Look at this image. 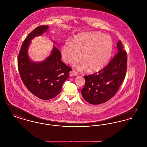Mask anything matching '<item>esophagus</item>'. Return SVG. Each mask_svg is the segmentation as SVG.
I'll list each match as a JSON object with an SVG mask.
<instances>
[{"instance_id":"esophagus-1","label":"esophagus","mask_w":147,"mask_h":147,"mask_svg":"<svg viewBox=\"0 0 147 147\" xmlns=\"http://www.w3.org/2000/svg\"><path fill=\"white\" fill-rule=\"evenodd\" d=\"M78 73H77L76 71H75L74 70H72L71 71H70V73H69V75L70 76H77Z\"/></svg>"}]
</instances>
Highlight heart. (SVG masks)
I'll return each mask as SVG.
<instances>
[{
  "instance_id": "1",
  "label": "heart",
  "mask_w": 147,
  "mask_h": 147,
  "mask_svg": "<svg viewBox=\"0 0 147 147\" xmlns=\"http://www.w3.org/2000/svg\"><path fill=\"white\" fill-rule=\"evenodd\" d=\"M113 50L111 37L100 32H85L76 35L71 42H67L61 49L64 61L68 64L74 63L82 51L83 62L79 68L89 67L91 71L101 70L109 63Z\"/></svg>"
}]
</instances>
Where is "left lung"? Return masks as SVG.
Here are the masks:
<instances>
[{
    "instance_id": "obj_1",
    "label": "left lung",
    "mask_w": 147,
    "mask_h": 147,
    "mask_svg": "<svg viewBox=\"0 0 147 147\" xmlns=\"http://www.w3.org/2000/svg\"><path fill=\"white\" fill-rule=\"evenodd\" d=\"M118 53L101 70L85 76V83L82 90L84 100L92 105L107 101L116 94L126 76L127 55L119 40L117 44Z\"/></svg>"
}]
</instances>
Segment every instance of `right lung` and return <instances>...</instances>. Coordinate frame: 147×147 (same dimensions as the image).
<instances>
[{"label": "right lung", "instance_id": "right-lung-1", "mask_svg": "<svg viewBox=\"0 0 147 147\" xmlns=\"http://www.w3.org/2000/svg\"><path fill=\"white\" fill-rule=\"evenodd\" d=\"M48 29L49 26L46 25L35 28L24 40L18 58V70L23 83L33 95L45 100L59 94L71 70L61 61V53L55 46L51 54L42 62H34L30 59L28 50L31 40Z\"/></svg>", "mask_w": 147, "mask_h": 147}]
</instances>
